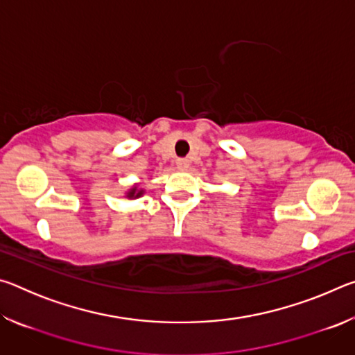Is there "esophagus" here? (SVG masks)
Wrapping results in <instances>:
<instances>
[{
    "instance_id": "esophagus-1",
    "label": "esophagus",
    "mask_w": 355,
    "mask_h": 355,
    "mask_svg": "<svg viewBox=\"0 0 355 355\" xmlns=\"http://www.w3.org/2000/svg\"><path fill=\"white\" fill-rule=\"evenodd\" d=\"M177 167H178L180 171H188V169H189V159L178 158V159H177Z\"/></svg>"
}]
</instances>
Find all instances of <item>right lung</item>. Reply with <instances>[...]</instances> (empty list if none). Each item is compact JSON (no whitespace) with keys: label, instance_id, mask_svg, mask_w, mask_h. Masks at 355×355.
<instances>
[{"label":"right lung","instance_id":"1","mask_svg":"<svg viewBox=\"0 0 355 355\" xmlns=\"http://www.w3.org/2000/svg\"><path fill=\"white\" fill-rule=\"evenodd\" d=\"M144 194V189H139L137 186H133L128 192H127V197L128 199H137V197H141Z\"/></svg>","mask_w":355,"mask_h":355}]
</instances>
